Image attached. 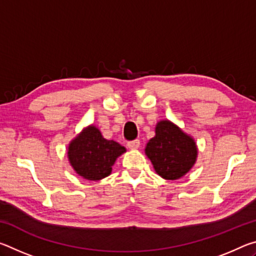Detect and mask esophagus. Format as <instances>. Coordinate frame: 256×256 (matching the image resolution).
Returning a JSON list of instances; mask_svg holds the SVG:
<instances>
[{
    "label": "esophagus",
    "mask_w": 256,
    "mask_h": 256,
    "mask_svg": "<svg viewBox=\"0 0 256 256\" xmlns=\"http://www.w3.org/2000/svg\"><path fill=\"white\" fill-rule=\"evenodd\" d=\"M128 146L130 149H138L140 146V140H132L128 142Z\"/></svg>",
    "instance_id": "34e87169"
}]
</instances>
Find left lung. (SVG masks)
Returning <instances> with one entry per match:
<instances>
[{
	"mask_svg": "<svg viewBox=\"0 0 256 256\" xmlns=\"http://www.w3.org/2000/svg\"><path fill=\"white\" fill-rule=\"evenodd\" d=\"M146 154L159 176L174 180L192 168L198 150L192 138L170 120H162L156 126V136L146 144Z\"/></svg>",
	"mask_w": 256,
	"mask_h": 256,
	"instance_id": "obj_1",
	"label": "left lung"
}]
</instances>
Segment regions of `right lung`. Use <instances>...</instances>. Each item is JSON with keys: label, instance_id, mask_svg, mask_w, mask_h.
<instances>
[{"label": "right lung", "instance_id": "1", "mask_svg": "<svg viewBox=\"0 0 256 256\" xmlns=\"http://www.w3.org/2000/svg\"><path fill=\"white\" fill-rule=\"evenodd\" d=\"M125 152L118 142L104 138L99 130L89 126L68 146V159L80 176L89 180H99L110 174L116 158Z\"/></svg>", "mask_w": 256, "mask_h": 256}]
</instances>
